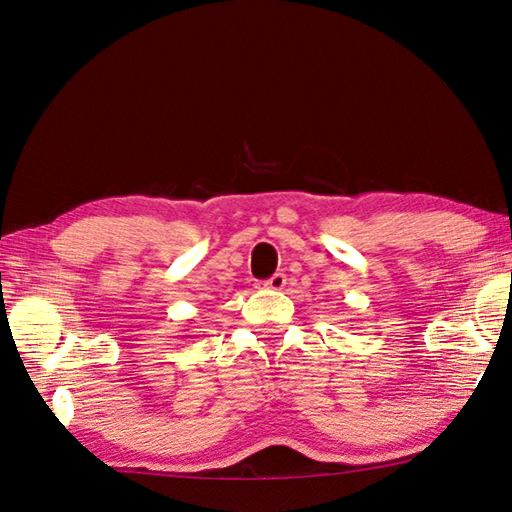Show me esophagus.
<instances>
[{"mask_svg":"<svg viewBox=\"0 0 512 512\" xmlns=\"http://www.w3.org/2000/svg\"><path fill=\"white\" fill-rule=\"evenodd\" d=\"M262 286L268 288V290H282L286 286V275L284 273H275L273 277L266 279Z\"/></svg>","mask_w":512,"mask_h":512,"instance_id":"esophagus-1","label":"esophagus"}]
</instances>
